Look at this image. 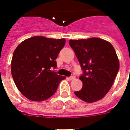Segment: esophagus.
I'll use <instances>...</instances> for the list:
<instances>
[{"mask_svg":"<svg viewBox=\"0 0 130 130\" xmlns=\"http://www.w3.org/2000/svg\"><path fill=\"white\" fill-rule=\"evenodd\" d=\"M68 80H70V81H72V80H73V79H75V76H70V77H68L67 78Z\"/></svg>","mask_w":130,"mask_h":130,"instance_id":"esophagus-1","label":"esophagus"}]
</instances>
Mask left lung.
<instances>
[{
    "label": "left lung",
    "instance_id": "left-lung-1",
    "mask_svg": "<svg viewBox=\"0 0 130 130\" xmlns=\"http://www.w3.org/2000/svg\"><path fill=\"white\" fill-rule=\"evenodd\" d=\"M69 44L83 70L79 77L83 87L75 94L87 103L102 99L111 89L119 70V60L113 46L98 38L70 40Z\"/></svg>",
    "mask_w": 130,
    "mask_h": 130
}]
</instances>
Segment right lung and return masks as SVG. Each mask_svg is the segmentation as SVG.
<instances>
[{"label": "right lung", "mask_w": 130, "mask_h": 130, "mask_svg": "<svg viewBox=\"0 0 130 130\" xmlns=\"http://www.w3.org/2000/svg\"><path fill=\"white\" fill-rule=\"evenodd\" d=\"M66 40L34 36L17 47L11 63V75L19 91L28 100L42 102L52 96L66 78L51 70Z\"/></svg>", "instance_id": "add662e5"}]
</instances>
